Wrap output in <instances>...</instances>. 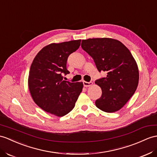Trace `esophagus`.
<instances>
[{
	"instance_id": "esophagus-1",
	"label": "esophagus",
	"mask_w": 157,
	"mask_h": 157,
	"mask_svg": "<svg viewBox=\"0 0 157 157\" xmlns=\"http://www.w3.org/2000/svg\"><path fill=\"white\" fill-rule=\"evenodd\" d=\"M93 85V82H86V81H83V85L85 86V87L90 86Z\"/></svg>"
}]
</instances>
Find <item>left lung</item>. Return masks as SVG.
I'll return each instance as SVG.
<instances>
[{
  "instance_id": "left-lung-1",
  "label": "left lung",
  "mask_w": 157,
  "mask_h": 157,
  "mask_svg": "<svg viewBox=\"0 0 157 157\" xmlns=\"http://www.w3.org/2000/svg\"><path fill=\"white\" fill-rule=\"evenodd\" d=\"M81 47L93 59L99 72L106 77L96 80L102 95L95 102L106 113L120 110L135 93L139 84L138 66L129 50L120 42L109 38L82 40Z\"/></svg>"
}]
</instances>
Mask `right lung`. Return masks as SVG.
<instances>
[{"instance_id":"obj_1","label":"right lung","mask_w":157,"mask_h":157,"mask_svg":"<svg viewBox=\"0 0 157 157\" xmlns=\"http://www.w3.org/2000/svg\"><path fill=\"white\" fill-rule=\"evenodd\" d=\"M81 41L50 44L34 59L29 71V88L34 102L44 111L63 117L75 107L83 84L63 81V75L69 74L68 57L79 48Z\"/></svg>"}]
</instances>
